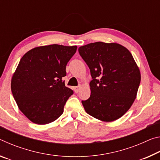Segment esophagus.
Listing matches in <instances>:
<instances>
[{"instance_id": "34e87169", "label": "esophagus", "mask_w": 160, "mask_h": 160, "mask_svg": "<svg viewBox=\"0 0 160 160\" xmlns=\"http://www.w3.org/2000/svg\"><path fill=\"white\" fill-rule=\"evenodd\" d=\"M80 85L77 86V87H74V88H73V90H74L75 93H78V92L80 91Z\"/></svg>"}]
</instances>
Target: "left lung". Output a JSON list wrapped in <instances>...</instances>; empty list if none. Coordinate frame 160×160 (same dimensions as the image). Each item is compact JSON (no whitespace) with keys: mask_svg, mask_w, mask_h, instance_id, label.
Segmentation results:
<instances>
[{"mask_svg":"<svg viewBox=\"0 0 160 160\" xmlns=\"http://www.w3.org/2000/svg\"><path fill=\"white\" fill-rule=\"evenodd\" d=\"M90 70V97L82 101L85 112L110 122L132 106L140 83V72L131 52L116 43H90L78 48Z\"/></svg>","mask_w":160,"mask_h":160,"instance_id":"left-lung-1","label":"left lung"}]
</instances>
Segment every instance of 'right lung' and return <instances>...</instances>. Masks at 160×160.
Returning a JSON list of instances; mask_svg holds the SVG:
<instances>
[{
  "label": "right lung",
  "mask_w": 160,
  "mask_h": 160,
  "mask_svg": "<svg viewBox=\"0 0 160 160\" xmlns=\"http://www.w3.org/2000/svg\"><path fill=\"white\" fill-rule=\"evenodd\" d=\"M77 47L51 44L36 47L20 59L11 80V90L19 109L34 123L56 120L73 91L65 86L68 62Z\"/></svg>",
  "instance_id": "obj_1"
}]
</instances>
